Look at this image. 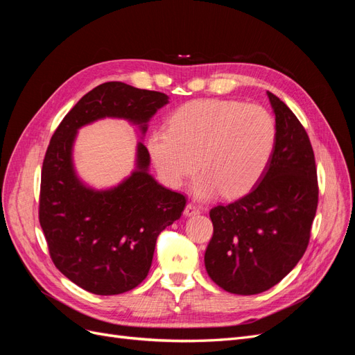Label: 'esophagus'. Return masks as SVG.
Returning a JSON list of instances; mask_svg holds the SVG:
<instances>
[{
    "mask_svg": "<svg viewBox=\"0 0 355 355\" xmlns=\"http://www.w3.org/2000/svg\"><path fill=\"white\" fill-rule=\"evenodd\" d=\"M200 213H201V209L197 207L194 202H188L185 210H184L185 216H196V214H200Z\"/></svg>",
    "mask_w": 355,
    "mask_h": 355,
    "instance_id": "obj_1",
    "label": "esophagus"
}]
</instances>
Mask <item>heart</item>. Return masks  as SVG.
Returning <instances> with one entry per match:
<instances>
[{
    "mask_svg": "<svg viewBox=\"0 0 355 355\" xmlns=\"http://www.w3.org/2000/svg\"><path fill=\"white\" fill-rule=\"evenodd\" d=\"M277 141L274 116L259 105L234 99H197L170 115L168 128L148 139L159 178L179 188L198 170L194 194L240 198L257 185ZM199 163L197 164L196 161Z\"/></svg>",
    "mask_w": 355,
    "mask_h": 355,
    "instance_id": "heart-1",
    "label": "heart"
}]
</instances>
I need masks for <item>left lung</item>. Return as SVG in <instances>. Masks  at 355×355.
<instances>
[{
  "label": "left lung",
  "instance_id": "1",
  "mask_svg": "<svg viewBox=\"0 0 355 355\" xmlns=\"http://www.w3.org/2000/svg\"><path fill=\"white\" fill-rule=\"evenodd\" d=\"M277 141L257 185L240 200L210 210L213 237L204 254L209 277L235 295L271 288L304 256L318 204L313 146L288 106L268 92Z\"/></svg>",
  "mask_w": 355,
  "mask_h": 355
}]
</instances>
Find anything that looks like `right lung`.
I'll list each match as a JSON object with an SVG mask.
<instances>
[{"label": "right lung", "instance_id": "right-lung-1", "mask_svg": "<svg viewBox=\"0 0 355 355\" xmlns=\"http://www.w3.org/2000/svg\"><path fill=\"white\" fill-rule=\"evenodd\" d=\"M167 94L120 81L84 94L53 133L42 161L40 225L58 270L94 295H120L141 284L153 263L159 232L182 216L187 198L148 173L149 153L137 145L136 170L106 191L83 185L72 166L80 127L105 116L125 118L142 133Z\"/></svg>", "mask_w": 355, "mask_h": 355}]
</instances>
